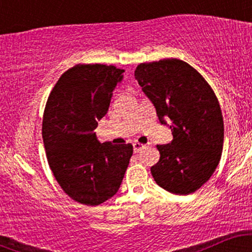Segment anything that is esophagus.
<instances>
[{"instance_id":"obj_1","label":"esophagus","mask_w":252,"mask_h":252,"mask_svg":"<svg viewBox=\"0 0 252 252\" xmlns=\"http://www.w3.org/2000/svg\"><path fill=\"white\" fill-rule=\"evenodd\" d=\"M132 147H134V152L135 153H138V152H141V150H142V149L146 148V144L135 142L134 144H132Z\"/></svg>"}]
</instances>
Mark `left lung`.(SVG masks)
Here are the masks:
<instances>
[{
	"label": "left lung",
	"instance_id": "1",
	"mask_svg": "<svg viewBox=\"0 0 252 252\" xmlns=\"http://www.w3.org/2000/svg\"><path fill=\"white\" fill-rule=\"evenodd\" d=\"M135 78L160 123L170 120L173 141L156 146L160 160L150 168L153 178L174 194L195 192L221 158L224 122L215 92L195 68L179 59L140 63Z\"/></svg>",
	"mask_w": 252,
	"mask_h": 252
}]
</instances>
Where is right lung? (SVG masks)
<instances>
[{"mask_svg": "<svg viewBox=\"0 0 252 252\" xmlns=\"http://www.w3.org/2000/svg\"><path fill=\"white\" fill-rule=\"evenodd\" d=\"M123 72L78 63L59 78L43 112L42 140L54 178L71 199L89 206L116 194L132 155L130 143H100L94 132Z\"/></svg>", "mask_w": 252, "mask_h": 252, "instance_id": "add662e5", "label": "right lung"}]
</instances>
